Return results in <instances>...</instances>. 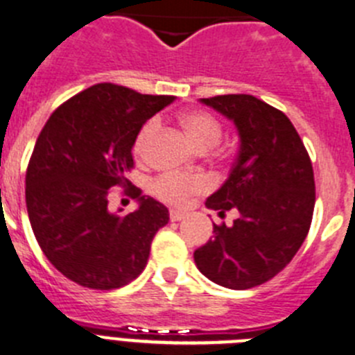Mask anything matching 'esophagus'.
I'll return each instance as SVG.
<instances>
[{
  "instance_id": "obj_1",
  "label": "esophagus",
  "mask_w": 355,
  "mask_h": 355,
  "mask_svg": "<svg viewBox=\"0 0 355 355\" xmlns=\"http://www.w3.org/2000/svg\"><path fill=\"white\" fill-rule=\"evenodd\" d=\"M185 214L180 212V210H170V219L171 221H182Z\"/></svg>"
}]
</instances>
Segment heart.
Masks as SVG:
<instances>
[{
	"label": "heart",
	"instance_id": "heart-1",
	"mask_svg": "<svg viewBox=\"0 0 355 355\" xmlns=\"http://www.w3.org/2000/svg\"><path fill=\"white\" fill-rule=\"evenodd\" d=\"M180 123L191 141L198 146L200 150H210L221 141L223 127L214 114L207 113L201 110L187 111L180 116ZM157 120H148L145 125L139 129L134 139V154L141 157L145 155L148 143L152 141L154 134L157 132ZM209 182L203 177H196V175H175V173H164L159 175L157 178L152 180L150 184V191L162 201L168 203H184L185 200L193 194L201 193L207 189Z\"/></svg>",
	"mask_w": 355,
	"mask_h": 355
}]
</instances>
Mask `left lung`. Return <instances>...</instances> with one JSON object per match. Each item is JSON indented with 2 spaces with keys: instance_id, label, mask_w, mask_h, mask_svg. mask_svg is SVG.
Masks as SVG:
<instances>
[{
  "instance_id": "1",
  "label": "left lung",
  "mask_w": 355,
  "mask_h": 355,
  "mask_svg": "<svg viewBox=\"0 0 355 355\" xmlns=\"http://www.w3.org/2000/svg\"><path fill=\"white\" fill-rule=\"evenodd\" d=\"M230 118L241 146L230 177L205 205L232 226L214 225V237L194 251L203 276L232 290L272 279L292 261L311 226L315 178L308 150L283 111L253 95L201 98Z\"/></svg>"
}]
</instances>
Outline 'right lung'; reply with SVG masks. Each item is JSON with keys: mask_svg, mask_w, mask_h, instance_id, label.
Listing matches in <instances>:
<instances>
[{"mask_svg": "<svg viewBox=\"0 0 355 355\" xmlns=\"http://www.w3.org/2000/svg\"><path fill=\"white\" fill-rule=\"evenodd\" d=\"M98 83L54 110L26 170L31 228L47 260L70 281L94 290L129 285L146 267L150 244L170 212L131 185L138 211L107 210L111 187H126L136 134L173 102Z\"/></svg>", "mask_w": 355, "mask_h": 355, "instance_id": "right-lung-1", "label": "right lung"}]
</instances>
